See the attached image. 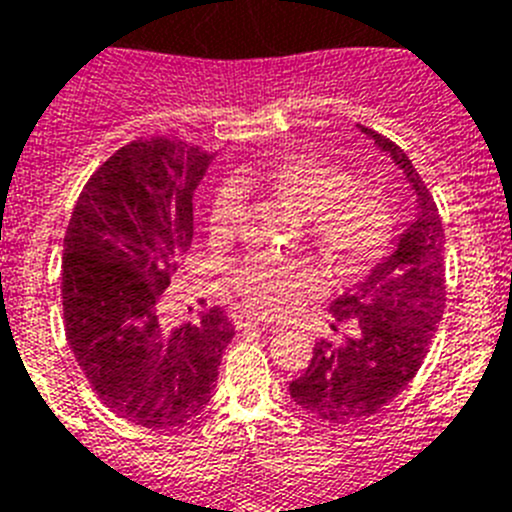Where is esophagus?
Here are the masks:
<instances>
[{"label":"esophagus","mask_w":512,"mask_h":512,"mask_svg":"<svg viewBox=\"0 0 512 512\" xmlns=\"http://www.w3.org/2000/svg\"><path fill=\"white\" fill-rule=\"evenodd\" d=\"M256 325H259V328H279V325H274L271 323V320H266V318H256V315H243L241 320H238V328H256Z\"/></svg>","instance_id":"obj_1"}]
</instances>
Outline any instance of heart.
Masks as SVG:
<instances>
[{
    "label": "heart",
    "instance_id": "obj_1",
    "mask_svg": "<svg viewBox=\"0 0 512 512\" xmlns=\"http://www.w3.org/2000/svg\"><path fill=\"white\" fill-rule=\"evenodd\" d=\"M261 192L305 217L310 235L341 274H356L382 256L390 241V212L369 184L307 153H287L269 166H243L233 182L217 189L207 225L217 241L230 238L243 215V194ZM325 282L315 259L251 256L228 271V284L253 312L279 318Z\"/></svg>",
    "mask_w": 512,
    "mask_h": 512
}]
</instances>
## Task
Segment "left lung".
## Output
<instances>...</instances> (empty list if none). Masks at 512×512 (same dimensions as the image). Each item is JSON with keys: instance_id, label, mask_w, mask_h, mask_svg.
<instances>
[{"instance_id": "8db88e82", "label": "left lung", "mask_w": 512, "mask_h": 512, "mask_svg": "<svg viewBox=\"0 0 512 512\" xmlns=\"http://www.w3.org/2000/svg\"><path fill=\"white\" fill-rule=\"evenodd\" d=\"M374 146L405 174L415 215L397 235V248L356 287L330 305L336 325H348L343 343L320 341L289 395L305 413L328 423H356L395 400L418 374L446 307L443 225L436 202L408 153L390 138L359 125Z\"/></svg>"}]
</instances>
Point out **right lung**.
Instances as JSON below:
<instances>
[{
    "label": "right lung",
    "instance_id": "obj_1",
    "mask_svg": "<svg viewBox=\"0 0 512 512\" xmlns=\"http://www.w3.org/2000/svg\"><path fill=\"white\" fill-rule=\"evenodd\" d=\"M215 153L133 140L87 182L63 241L66 338L99 400L143 428L205 410L235 328L220 307L166 328L158 300L192 246V197Z\"/></svg>",
    "mask_w": 512,
    "mask_h": 512
}]
</instances>
